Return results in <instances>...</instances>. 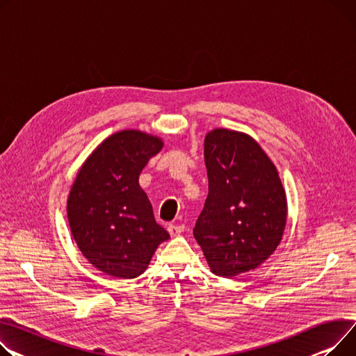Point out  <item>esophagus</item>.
Returning <instances> with one entry per match:
<instances>
[{
  "instance_id": "34e87169",
  "label": "esophagus",
  "mask_w": 356,
  "mask_h": 356,
  "mask_svg": "<svg viewBox=\"0 0 356 356\" xmlns=\"http://www.w3.org/2000/svg\"><path fill=\"white\" fill-rule=\"evenodd\" d=\"M168 230H169L170 236H179L184 230V226L183 225H169Z\"/></svg>"
}]
</instances>
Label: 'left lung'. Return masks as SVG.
Wrapping results in <instances>:
<instances>
[{
  "label": "left lung",
  "instance_id": "8db88e82",
  "mask_svg": "<svg viewBox=\"0 0 356 356\" xmlns=\"http://www.w3.org/2000/svg\"><path fill=\"white\" fill-rule=\"evenodd\" d=\"M209 195L193 229L211 272L232 277L276 250L286 226V193L272 160L250 136L215 129L204 138Z\"/></svg>",
  "mask_w": 356,
  "mask_h": 356
}]
</instances>
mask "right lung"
Listing matches in <instances>:
<instances>
[{"instance_id":"obj_1","label":"right lung","mask_w":356,"mask_h":356,"mask_svg":"<svg viewBox=\"0 0 356 356\" xmlns=\"http://www.w3.org/2000/svg\"><path fill=\"white\" fill-rule=\"evenodd\" d=\"M161 147V138L140 130L114 133L87 157L71 186V233L84 257L106 275L137 277L170 238L156 223L138 184L141 170Z\"/></svg>"}]
</instances>
